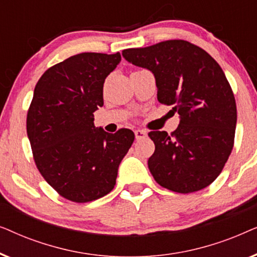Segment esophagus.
Here are the masks:
<instances>
[{
  "label": "esophagus",
  "instance_id": "34e87169",
  "mask_svg": "<svg viewBox=\"0 0 257 257\" xmlns=\"http://www.w3.org/2000/svg\"><path fill=\"white\" fill-rule=\"evenodd\" d=\"M135 136H136V139L137 140H140V139H144L147 137V132L145 130H136L135 131Z\"/></svg>",
  "mask_w": 257,
  "mask_h": 257
}]
</instances>
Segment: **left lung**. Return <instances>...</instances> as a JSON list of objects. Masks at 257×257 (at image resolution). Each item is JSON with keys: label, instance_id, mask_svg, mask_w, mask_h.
Wrapping results in <instances>:
<instances>
[{"label": "left lung", "instance_id": "1", "mask_svg": "<svg viewBox=\"0 0 257 257\" xmlns=\"http://www.w3.org/2000/svg\"><path fill=\"white\" fill-rule=\"evenodd\" d=\"M122 57L156 77L158 100L172 105L180 124L171 135L151 131L156 150L149 168L164 188L193 193L222 172L234 146L236 103L217 62L198 45L170 40L126 49Z\"/></svg>", "mask_w": 257, "mask_h": 257}]
</instances>
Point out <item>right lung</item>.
Here are the masks:
<instances>
[{
	"label": "right lung",
	"mask_w": 257,
	"mask_h": 257,
	"mask_svg": "<svg viewBox=\"0 0 257 257\" xmlns=\"http://www.w3.org/2000/svg\"><path fill=\"white\" fill-rule=\"evenodd\" d=\"M120 54L82 52L49 68L35 86L27 133L37 170L59 195L90 202L113 189L118 167L135 133L96 128L93 112L103 106L105 78Z\"/></svg>",
	"instance_id": "right-lung-1"
}]
</instances>
